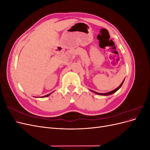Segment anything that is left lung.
Here are the masks:
<instances>
[{
    "label": "left lung",
    "instance_id": "1",
    "mask_svg": "<svg viewBox=\"0 0 150 150\" xmlns=\"http://www.w3.org/2000/svg\"><path fill=\"white\" fill-rule=\"evenodd\" d=\"M125 80V79H124ZM124 80L122 81V82L121 83V84L118 86V87H117V88H116L115 89H114V90H112V91H110V92H108V93H97V92H95V91H93V90H91V91H92L93 93H94L95 94H99V95H104V96H108V95H110V94H113L114 93H115V92H116L117 90H118L120 88H121V86H122V83H123V81H124Z\"/></svg>",
    "mask_w": 150,
    "mask_h": 150
}]
</instances>
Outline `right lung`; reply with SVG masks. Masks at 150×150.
<instances>
[{"mask_svg": "<svg viewBox=\"0 0 150 150\" xmlns=\"http://www.w3.org/2000/svg\"><path fill=\"white\" fill-rule=\"evenodd\" d=\"M51 93H50V94H47V95H46V96H42V98H44V97H47V96H49L50 94H51Z\"/></svg>", "mask_w": 150, "mask_h": 150, "instance_id": "add662e5", "label": "right lung"}]
</instances>
